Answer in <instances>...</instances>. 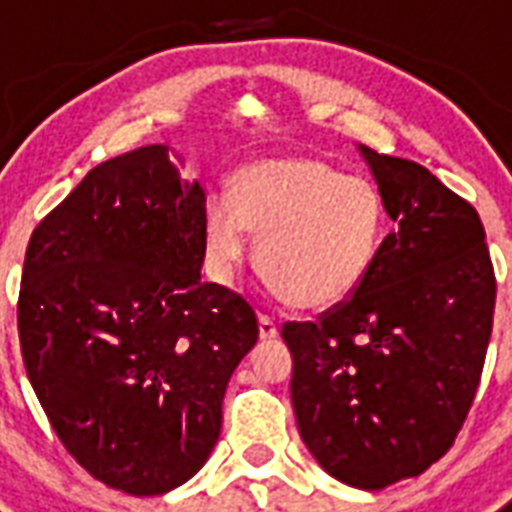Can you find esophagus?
Masks as SVG:
<instances>
[{
  "mask_svg": "<svg viewBox=\"0 0 512 512\" xmlns=\"http://www.w3.org/2000/svg\"><path fill=\"white\" fill-rule=\"evenodd\" d=\"M257 327H260V340H273V337L279 335V324L271 316H263V313L257 319Z\"/></svg>",
  "mask_w": 512,
  "mask_h": 512,
  "instance_id": "34e87169",
  "label": "esophagus"
}]
</instances>
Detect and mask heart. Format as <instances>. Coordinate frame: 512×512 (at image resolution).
<instances>
[{"instance_id": "1", "label": "heart", "mask_w": 512, "mask_h": 512, "mask_svg": "<svg viewBox=\"0 0 512 512\" xmlns=\"http://www.w3.org/2000/svg\"><path fill=\"white\" fill-rule=\"evenodd\" d=\"M385 207L372 180L316 156H273L241 167L231 199L204 207V247L228 281L257 239V268L284 303L316 311L348 300L372 271Z\"/></svg>"}]
</instances>
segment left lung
<instances>
[{
	"mask_svg": "<svg viewBox=\"0 0 512 512\" xmlns=\"http://www.w3.org/2000/svg\"><path fill=\"white\" fill-rule=\"evenodd\" d=\"M393 231L361 287L284 324L292 406L313 460L377 492L441 460L468 417L497 281L481 217L425 167L358 146Z\"/></svg>",
	"mask_w": 512,
	"mask_h": 512,
	"instance_id": "8db88e82",
	"label": "left lung"
}]
</instances>
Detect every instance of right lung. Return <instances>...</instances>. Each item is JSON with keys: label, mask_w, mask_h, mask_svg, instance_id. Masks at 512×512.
<instances>
[{"label": "right lung", "mask_w": 512, "mask_h": 512, "mask_svg": "<svg viewBox=\"0 0 512 512\" xmlns=\"http://www.w3.org/2000/svg\"><path fill=\"white\" fill-rule=\"evenodd\" d=\"M204 207L167 146L98 164L36 225L18 300L39 404L92 478L167 494L215 449L257 316L201 281Z\"/></svg>", "instance_id": "right-lung-1"}]
</instances>
